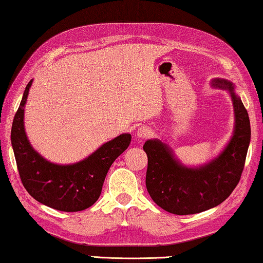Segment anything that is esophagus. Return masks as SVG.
Listing matches in <instances>:
<instances>
[{
	"label": "esophagus",
	"instance_id": "esophagus-1",
	"mask_svg": "<svg viewBox=\"0 0 263 263\" xmlns=\"http://www.w3.org/2000/svg\"><path fill=\"white\" fill-rule=\"evenodd\" d=\"M152 136V130L147 126H141L137 131V137L140 139H146Z\"/></svg>",
	"mask_w": 263,
	"mask_h": 263
}]
</instances>
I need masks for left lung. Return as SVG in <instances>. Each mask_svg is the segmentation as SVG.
Segmentation results:
<instances>
[{
	"instance_id": "obj_1",
	"label": "left lung",
	"mask_w": 263,
	"mask_h": 263,
	"mask_svg": "<svg viewBox=\"0 0 263 263\" xmlns=\"http://www.w3.org/2000/svg\"><path fill=\"white\" fill-rule=\"evenodd\" d=\"M212 86L228 90L235 115L232 139L219 157L198 168L180 164L168 146L160 140H147L146 189L158 206L177 215L195 214L223 202L239 184L251 141L248 112L234 85L226 79L215 78Z\"/></svg>"
}]
</instances>
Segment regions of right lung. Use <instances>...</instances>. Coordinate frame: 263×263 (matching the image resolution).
<instances>
[{
	"instance_id": "right-lung-1",
	"label": "right lung",
	"mask_w": 263,
	"mask_h": 263,
	"mask_svg": "<svg viewBox=\"0 0 263 263\" xmlns=\"http://www.w3.org/2000/svg\"><path fill=\"white\" fill-rule=\"evenodd\" d=\"M31 83L24 90L11 127V145L21 181L32 198L53 210H86L98 200L107 171L128 147L131 135L116 137L76 164L57 165L45 160L31 147L24 131V105Z\"/></svg>"
}]
</instances>
